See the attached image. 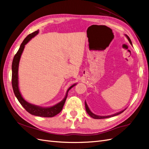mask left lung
<instances>
[{
	"instance_id": "obj_1",
	"label": "left lung",
	"mask_w": 149,
	"mask_h": 149,
	"mask_svg": "<svg viewBox=\"0 0 149 149\" xmlns=\"http://www.w3.org/2000/svg\"><path fill=\"white\" fill-rule=\"evenodd\" d=\"M126 37H127V38H128L130 43L132 45L131 40H130V38L128 37L127 35H126ZM85 107H86V112H88V114L90 116H91V118H94V119H105V118H111V117H113V116H117V115L121 114L122 112H123L124 111H124H120V112H118V113H116V114H113V115H111V116H99L94 114L93 113V112H91V111L89 110V107H88V105H87L86 102H85Z\"/></svg>"
}]
</instances>
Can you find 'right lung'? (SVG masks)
Wrapping results in <instances>:
<instances>
[{
    "instance_id": "right-lung-1",
    "label": "right lung",
    "mask_w": 149,
    "mask_h": 149,
    "mask_svg": "<svg viewBox=\"0 0 149 149\" xmlns=\"http://www.w3.org/2000/svg\"><path fill=\"white\" fill-rule=\"evenodd\" d=\"M38 33V30H37L34 31V32L29 34L27 37L24 39L23 42L22 43L19 50H18V52L15 55L14 58H13V59L12 65V85L13 92H14V94L15 96L17 97L18 101H19V102L21 104V105L25 108V109L28 112H29L30 114L37 116L45 117V118H52V117L56 116L61 111L63 107V106L65 104V102L66 101V97L68 96V92L69 90L73 88L75 84L71 86L68 89L66 96L63 100L60 103L57 104L56 105L52 106L51 107H41L31 104L27 102L22 97L19 89V86H18V68H19V63L21 55L24 51L25 45L29 42V41H30V40L31 38L35 37Z\"/></svg>"
}]
</instances>
